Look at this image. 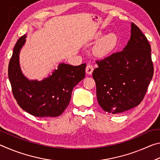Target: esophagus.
Masks as SVG:
<instances>
[{
	"label": "esophagus",
	"mask_w": 160,
	"mask_h": 160,
	"mask_svg": "<svg viewBox=\"0 0 160 160\" xmlns=\"http://www.w3.org/2000/svg\"><path fill=\"white\" fill-rule=\"evenodd\" d=\"M93 70H94V68H93L92 65L88 64V66H87V67H86V72H87V74L91 75L92 73Z\"/></svg>",
	"instance_id": "34e87169"
}]
</instances>
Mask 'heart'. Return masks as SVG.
<instances>
[{
    "instance_id": "heart-1",
    "label": "heart",
    "mask_w": 160,
    "mask_h": 160,
    "mask_svg": "<svg viewBox=\"0 0 160 160\" xmlns=\"http://www.w3.org/2000/svg\"><path fill=\"white\" fill-rule=\"evenodd\" d=\"M100 36L101 34L99 33L97 35V38ZM116 44H117L116 35L113 33L107 34L99 39V41L97 42L93 49L94 53L99 57H104L114 49Z\"/></svg>"
}]
</instances>
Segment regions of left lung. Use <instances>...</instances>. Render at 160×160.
Returning a JSON list of instances; mask_svg holds the SVG:
<instances>
[{
    "instance_id": "8db88e82",
    "label": "left lung",
    "mask_w": 160,
    "mask_h": 160,
    "mask_svg": "<svg viewBox=\"0 0 160 160\" xmlns=\"http://www.w3.org/2000/svg\"><path fill=\"white\" fill-rule=\"evenodd\" d=\"M92 77L97 101L103 110L113 114L137 107L142 101L153 76L151 47L147 38L131 23V39L123 51L101 61Z\"/></svg>"
}]
</instances>
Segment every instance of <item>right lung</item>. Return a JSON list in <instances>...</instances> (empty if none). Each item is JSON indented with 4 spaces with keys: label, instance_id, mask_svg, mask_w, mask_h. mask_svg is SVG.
Returning a JSON list of instances; mask_svg holds the SVG:
<instances>
[{
    "label": "right lung",
    "instance_id": "right-lung-1",
    "mask_svg": "<svg viewBox=\"0 0 160 160\" xmlns=\"http://www.w3.org/2000/svg\"><path fill=\"white\" fill-rule=\"evenodd\" d=\"M26 35L15 45L8 66L12 92L22 109L37 117H56L68 106L74 87L85 75L86 63L73 66L61 63L58 68L42 81L29 80L22 74L19 54Z\"/></svg>",
    "mask_w": 160,
    "mask_h": 160
}]
</instances>
